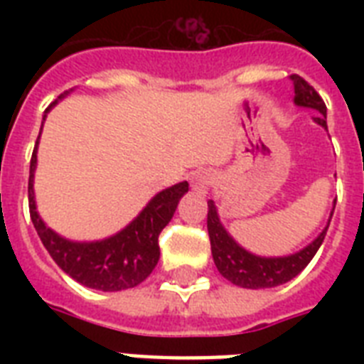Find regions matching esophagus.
I'll return each instance as SVG.
<instances>
[{"instance_id":"34e87169","label":"esophagus","mask_w":364,"mask_h":364,"mask_svg":"<svg viewBox=\"0 0 364 364\" xmlns=\"http://www.w3.org/2000/svg\"><path fill=\"white\" fill-rule=\"evenodd\" d=\"M211 181V173L208 170H198L194 171L193 176H191V187L196 191V193L205 194L208 193V185Z\"/></svg>"}]
</instances>
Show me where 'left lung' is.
I'll return each mask as SVG.
<instances>
[{"instance_id":"1","label":"left lung","mask_w":364,"mask_h":364,"mask_svg":"<svg viewBox=\"0 0 364 364\" xmlns=\"http://www.w3.org/2000/svg\"><path fill=\"white\" fill-rule=\"evenodd\" d=\"M291 81L294 85V104L300 107H308V109H316L317 117H314V121L323 128H327V105L316 92V88L310 87L299 75H291ZM328 223L314 242L308 243L296 253L287 255V257H259V255L249 253L240 243L234 242L232 236L227 232V228L223 227L215 202L213 200L208 202V232H210L213 262L223 277H227L228 282L243 289L277 287V285L291 282L294 276H299L314 259L317 249L321 247Z\"/></svg>"}]
</instances>
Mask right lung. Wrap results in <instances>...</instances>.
Returning a JSON list of instances; mask_svg holds the SVG:
<instances>
[{"label": "right lung", "instance_id": "right-lung-1", "mask_svg": "<svg viewBox=\"0 0 364 364\" xmlns=\"http://www.w3.org/2000/svg\"><path fill=\"white\" fill-rule=\"evenodd\" d=\"M65 94L68 92L62 94L58 100L64 98ZM56 102L45 109V117L53 109V105H56ZM37 145H39V137L30 162V181H28L30 217L54 262L85 287L107 291V293L136 287L143 279H147L159 262L160 232L171 221L183 194L188 193V183H177L153 196L141 213L115 236L100 242H71L54 232L53 228H48L37 213L36 196H33Z\"/></svg>", "mask_w": 364, "mask_h": 364}]
</instances>
